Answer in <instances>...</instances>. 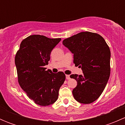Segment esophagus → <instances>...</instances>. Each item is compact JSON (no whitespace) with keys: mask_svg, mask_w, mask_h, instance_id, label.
I'll list each match as a JSON object with an SVG mask.
<instances>
[{"mask_svg":"<svg viewBox=\"0 0 125 125\" xmlns=\"http://www.w3.org/2000/svg\"><path fill=\"white\" fill-rule=\"evenodd\" d=\"M66 79H67V80H69V79H70V75H68V74H66Z\"/></svg>","mask_w":125,"mask_h":125,"instance_id":"1","label":"esophagus"}]
</instances>
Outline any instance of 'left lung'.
<instances>
[{"label":"left lung","mask_w":125,"mask_h":125,"mask_svg":"<svg viewBox=\"0 0 125 125\" xmlns=\"http://www.w3.org/2000/svg\"><path fill=\"white\" fill-rule=\"evenodd\" d=\"M73 54L75 66L83 75L71 74L77 85L73 90L74 99L84 104L96 100L103 93L110 75L111 52L104 39L94 32H81L63 40Z\"/></svg>","instance_id":"8db88e82"}]
</instances>
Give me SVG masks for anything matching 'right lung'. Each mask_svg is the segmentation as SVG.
<instances>
[{
	"label": "right lung",
	"mask_w": 125,
	"mask_h": 125,
	"mask_svg": "<svg viewBox=\"0 0 125 125\" xmlns=\"http://www.w3.org/2000/svg\"><path fill=\"white\" fill-rule=\"evenodd\" d=\"M60 40L41 35L30 36L22 40L15 57L19 83L27 96L39 105L53 104L65 80L63 72L53 73L44 68Z\"/></svg>",
	"instance_id": "obj_1"
}]
</instances>
